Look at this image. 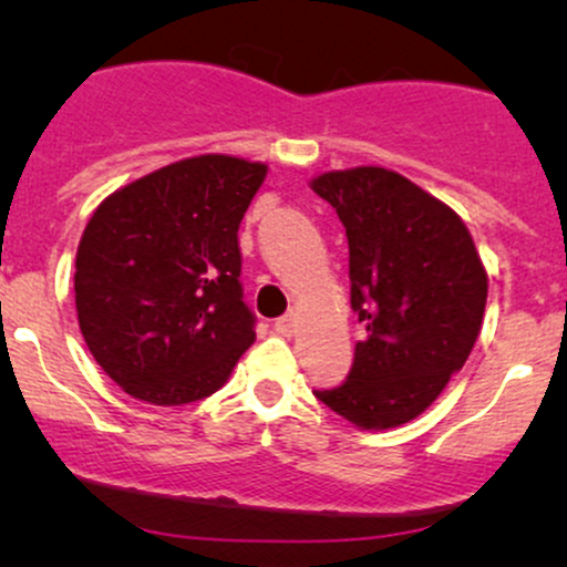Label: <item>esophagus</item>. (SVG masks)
<instances>
[{"label":"esophagus","instance_id":"34e87169","mask_svg":"<svg viewBox=\"0 0 567 567\" xmlns=\"http://www.w3.org/2000/svg\"><path fill=\"white\" fill-rule=\"evenodd\" d=\"M275 330L279 336H292L298 330V317L296 315H285V317H279V320L275 322Z\"/></svg>","mask_w":567,"mask_h":567}]
</instances>
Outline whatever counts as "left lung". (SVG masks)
<instances>
[{
	"instance_id": "1",
	"label": "left lung",
	"mask_w": 567,
	"mask_h": 567,
	"mask_svg": "<svg viewBox=\"0 0 567 567\" xmlns=\"http://www.w3.org/2000/svg\"><path fill=\"white\" fill-rule=\"evenodd\" d=\"M311 188L347 229L351 309L365 328L347 381L315 396L360 429L408 424L464 368L483 328L487 275L472 234L383 167L324 173Z\"/></svg>"
}]
</instances>
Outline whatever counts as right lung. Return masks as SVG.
Listing matches in <instances>:
<instances>
[{"mask_svg": "<svg viewBox=\"0 0 567 567\" xmlns=\"http://www.w3.org/2000/svg\"><path fill=\"white\" fill-rule=\"evenodd\" d=\"M266 165L181 159L97 205L76 250L84 343L127 394L188 405L218 392L256 341L239 224Z\"/></svg>", "mask_w": 567, "mask_h": 567, "instance_id": "obj_1", "label": "right lung"}]
</instances>
